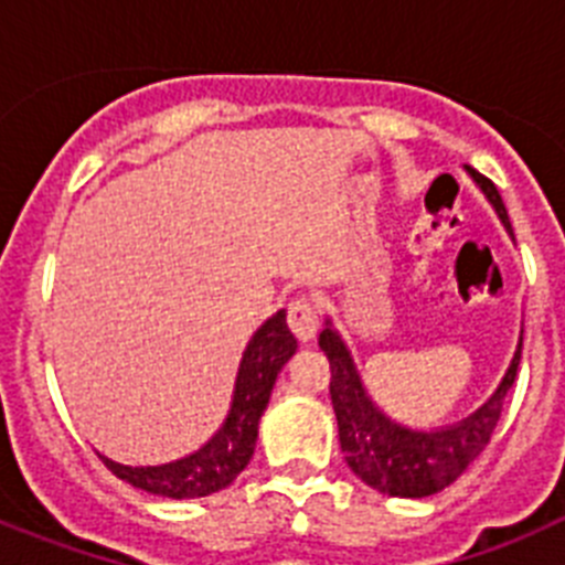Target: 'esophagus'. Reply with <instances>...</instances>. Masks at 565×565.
I'll list each match as a JSON object with an SVG mask.
<instances>
[{"label": "esophagus", "mask_w": 565, "mask_h": 565, "mask_svg": "<svg viewBox=\"0 0 565 565\" xmlns=\"http://www.w3.org/2000/svg\"><path fill=\"white\" fill-rule=\"evenodd\" d=\"M286 317H288V328H291V333L299 339V342L313 339V333H317L319 328V313L311 299L308 297L291 299V302H288Z\"/></svg>", "instance_id": "34e87169"}]
</instances>
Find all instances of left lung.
<instances>
[{
    "label": "left lung",
    "mask_w": 565,
    "mask_h": 565,
    "mask_svg": "<svg viewBox=\"0 0 565 565\" xmlns=\"http://www.w3.org/2000/svg\"><path fill=\"white\" fill-rule=\"evenodd\" d=\"M467 172L487 194V201L495 206L503 226L512 232L507 206H503L495 183L472 167H467ZM319 348L331 362V402L333 413H337L344 461L367 487L393 498L436 495L481 456L495 433L503 398H507L509 387L515 384L518 362H521V344H518L498 391L463 422L441 427V430H411V427L393 422L391 416H384L373 404V398L364 391L348 344L333 331L331 322H326V331L319 333Z\"/></svg>",
    "instance_id": "left-lung-1"
}]
</instances>
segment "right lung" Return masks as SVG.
<instances>
[{"label": "right lung", "instance_id": "right-lung-1", "mask_svg": "<svg viewBox=\"0 0 565 565\" xmlns=\"http://www.w3.org/2000/svg\"><path fill=\"white\" fill-rule=\"evenodd\" d=\"M297 351V339L286 326V311H277L266 319L246 344L239 362L237 382H234L232 411L226 422L201 450L181 461H169L161 467H124L102 456L115 478L143 489L149 495L174 498H203L226 489L234 478L246 469L257 444L259 416L266 411L271 387L282 364Z\"/></svg>", "mask_w": 565, "mask_h": 565}]
</instances>
